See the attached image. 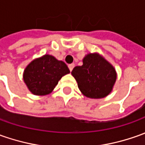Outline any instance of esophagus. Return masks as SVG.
<instances>
[{
	"label": "esophagus",
	"instance_id": "esophagus-1",
	"mask_svg": "<svg viewBox=\"0 0 145 145\" xmlns=\"http://www.w3.org/2000/svg\"><path fill=\"white\" fill-rule=\"evenodd\" d=\"M68 67L69 69H70V71H72V70L74 69V63H71V64H69L68 65Z\"/></svg>",
	"mask_w": 145,
	"mask_h": 145
}]
</instances>
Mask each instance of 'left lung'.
<instances>
[{
    "instance_id": "left-lung-1",
    "label": "left lung",
    "mask_w": 145,
    "mask_h": 145,
    "mask_svg": "<svg viewBox=\"0 0 145 145\" xmlns=\"http://www.w3.org/2000/svg\"><path fill=\"white\" fill-rule=\"evenodd\" d=\"M71 74L81 92L90 98L106 97L117 79L114 67L98 54L87 55L82 66L75 67Z\"/></svg>"
}]
</instances>
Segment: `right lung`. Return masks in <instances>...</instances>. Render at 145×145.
<instances>
[{
    "label": "right lung",
    "mask_w": 145,
    "mask_h": 145,
    "mask_svg": "<svg viewBox=\"0 0 145 145\" xmlns=\"http://www.w3.org/2000/svg\"><path fill=\"white\" fill-rule=\"evenodd\" d=\"M69 73L65 63L45 55L28 64L24 72V81L33 94L46 95L54 89L62 77Z\"/></svg>",
    "instance_id": "1"
}]
</instances>
